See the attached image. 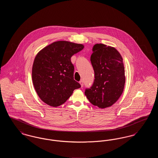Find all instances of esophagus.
Masks as SVG:
<instances>
[{
	"label": "esophagus",
	"instance_id": "esophagus-1",
	"mask_svg": "<svg viewBox=\"0 0 158 158\" xmlns=\"http://www.w3.org/2000/svg\"><path fill=\"white\" fill-rule=\"evenodd\" d=\"M79 83L81 84V87H83V81H81L79 82Z\"/></svg>",
	"mask_w": 158,
	"mask_h": 158
}]
</instances>
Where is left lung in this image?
I'll list each match as a JSON object with an SVG mask.
<instances>
[{"label":"left lung","mask_w":158,"mask_h":158,"mask_svg":"<svg viewBox=\"0 0 158 158\" xmlns=\"http://www.w3.org/2000/svg\"><path fill=\"white\" fill-rule=\"evenodd\" d=\"M92 51L90 61L95 79L85 94L92 104L102 109L111 106L120 97L126 82L124 66L114 47L97 44Z\"/></svg>","instance_id":"obj_1"}]
</instances>
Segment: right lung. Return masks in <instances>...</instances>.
<instances>
[{
    "instance_id": "right-lung-1",
    "label": "right lung",
    "mask_w": 158,
    "mask_h": 158,
    "mask_svg": "<svg viewBox=\"0 0 158 158\" xmlns=\"http://www.w3.org/2000/svg\"><path fill=\"white\" fill-rule=\"evenodd\" d=\"M84 45L59 41L46 46L38 53L32 69V79L40 98L47 105L56 107L64 104L81 88L74 80V66L71 57Z\"/></svg>"
}]
</instances>
